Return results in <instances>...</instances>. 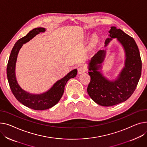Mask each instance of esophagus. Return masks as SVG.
I'll list each match as a JSON object with an SVG mask.
<instances>
[{
  "mask_svg": "<svg viewBox=\"0 0 147 147\" xmlns=\"http://www.w3.org/2000/svg\"><path fill=\"white\" fill-rule=\"evenodd\" d=\"M86 70H87V69H86V68L85 67L81 66L79 68H78V73H79V74H82L83 73L86 72Z\"/></svg>",
  "mask_w": 147,
  "mask_h": 147,
  "instance_id": "obj_1",
  "label": "esophagus"
}]
</instances>
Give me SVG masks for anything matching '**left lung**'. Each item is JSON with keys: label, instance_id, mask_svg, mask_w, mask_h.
Returning a JSON list of instances; mask_svg holds the SVG:
<instances>
[{"label": "left lung", "instance_id": "obj_1", "mask_svg": "<svg viewBox=\"0 0 147 147\" xmlns=\"http://www.w3.org/2000/svg\"><path fill=\"white\" fill-rule=\"evenodd\" d=\"M110 37L106 39L105 46L112 38H117L123 45L126 53L125 67L118 79L110 82L97 70L99 69L105 58V51L99 50L92 58L89 63V74L90 82L87 93L96 103L111 106L126 101L134 92L141 75L142 61L138 47L134 38L120 29L112 26Z\"/></svg>", "mask_w": 147, "mask_h": 147}]
</instances>
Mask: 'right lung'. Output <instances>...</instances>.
Masks as SVG:
<instances>
[{
    "label": "right lung",
    "mask_w": 147,
    "mask_h": 147,
    "mask_svg": "<svg viewBox=\"0 0 147 147\" xmlns=\"http://www.w3.org/2000/svg\"><path fill=\"white\" fill-rule=\"evenodd\" d=\"M45 29L37 28L32 29L26 36L19 39L15 43L10 54L7 65V77L10 88L16 99L25 106L34 110L42 111L51 108L55 105L63 94L64 87L71 78L76 77L77 70L74 69L68 73L61 80L57 81L46 93L41 94H31L23 90L16 82L15 70L17 55L23 44L26 43L36 34L44 32Z\"/></svg>",
    "instance_id": "right-lung-1"
}]
</instances>
